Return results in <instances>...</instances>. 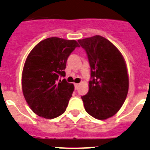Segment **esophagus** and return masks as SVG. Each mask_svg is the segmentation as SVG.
Wrapping results in <instances>:
<instances>
[{"mask_svg":"<svg viewBox=\"0 0 150 150\" xmlns=\"http://www.w3.org/2000/svg\"><path fill=\"white\" fill-rule=\"evenodd\" d=\"M79 84H76V83H75V84H74V87H75L76 89L77 88L79 87Z\"/></svg>","mask_w":150,"mask_h":150,"instance_id":"obj_1","label":"esophagus"}]
</instances>
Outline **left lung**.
<instances>
[{
	"label": "left lung",
	"mask_w": 150,
	"mask_h": 150,
	"mask_svg": "<svg viewBox=\"0 0 150 150\" xmlns=\"http://www.w3.org/2000/svg\"><path fill=\"white\" fill-rule=\"evenodd\" d=\"M91 68L89 92L81 96L86 112L99 120L113 116L129 90V75L123 55L111 42L100 35L79 40Z\"/></svg>",
	"instance_id": "1"
}]
</instances>
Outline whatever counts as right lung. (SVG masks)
<instances>
[{
    "instance_id": "add662e5",
    "label": "right lung",
    "mask_w": 150,
    "mask_h": 150,
    "mask_svg": "<svg viewBox=\"0 0 150 150\" xmlns=\"http://www.w3.org/2000/svg\"><path fill=\"white\" fill-rule=\"evenodd\" d=\"M76 47L74 40L47 38L31 50L23 68L21 86L24 98L35 113L52 119L63 114L74 86L65 76L66 61Z\"/></svg>"
}]
</instances>
